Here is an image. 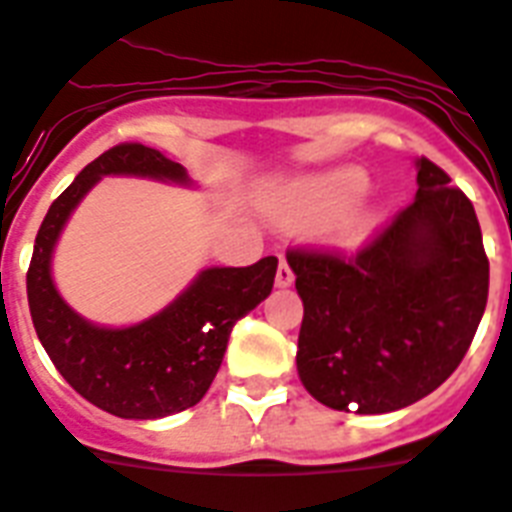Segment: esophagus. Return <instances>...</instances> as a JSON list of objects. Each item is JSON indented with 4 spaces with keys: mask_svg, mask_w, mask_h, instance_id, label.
Listing matches in <instances>:
<instances>
[{
    "mask_svg": "<svg viewBox=\"0 0 512 512\" xmlns=\"http://www.w3.org/2000/svg\"><path fill=\"white\" fill-rule=\"evenodd\" d=\"M292 284H294L292 268H289V263H286V260H281V263H278V270H276V286L278 289H286V286H292Z\"/></svg>",
    "mask_w": 512,
    "mask_h": 512,
    "instance_id": "obj_1",
    "label": "esophagus"
}]
</instances>
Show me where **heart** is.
<instances>
[{
  "label": "heart",
  "mask_w": 512,
  "mask_h": 512,
  "mask_svg": "<svg viewBox=\"0 0 512 512\" xmlns=\"http://www.w3.org/2000/svg\"><path fill=\"white\" fill-rule=\"evenodd\" d=\"M368 184H371L368 173L363 168H355V165L323 170V173H315L310 178H302L286 191L276 215L284 223L315 226V223L333 218L344 207H350L360 194H365ZM376 218L378 213L373 207H355L350 213H343L331 220L328 231L334 236V242L357 244L371 234V228L376 226Z\"/></svg>",
  "instance_id": "obj_1"
}]
</instances>
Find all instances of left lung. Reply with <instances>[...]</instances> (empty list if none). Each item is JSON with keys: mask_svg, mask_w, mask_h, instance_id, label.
Returning <instances> with one entry per match:
<instances>
[{"mask_svg": "<svg viewBox=\"0 0 512 512\" xmlns=\"http://www.w3.org/2000/svg\"><path fill=\"white\" fill-rule=\"evenodd\" d=\"M418 191L344 260L292 249L305 305L297 373L326 407L378 415L413 405L458 368L481 323L489 260L471 199L421 157Z\"/></svg>", "mask_w": 512, "mask_h": 512, "instance_id": "left-lung-1", "label": "left lung"}]
</instances>
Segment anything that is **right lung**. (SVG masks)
<instances>
[{"instance_id":"1","label":"right lung","mask_w":512,"mask_h":512,"mask_svg":"<svg viewBox=\"0 0 512 512\" xmlns=\"http://www.w3.org/2000/svg\"><path fill=\"white\" fill-rule=\"evenodd\" d=\"M105 176H139L191 186L181 162L144 144H118L89 162L41 223L28 265V307L41 347L83 400L118 418L155 421L194 407L213 384L239 318L273 289L278 260L247 268H205L170 305L134 326L86 321L52 278L54 244L81 199Z\"/></svg>"}]
</instances>
